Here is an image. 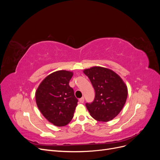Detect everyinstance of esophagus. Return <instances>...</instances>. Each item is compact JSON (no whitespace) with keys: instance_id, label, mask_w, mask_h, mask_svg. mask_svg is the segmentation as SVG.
<instances>
[{"instance_id":"1","label":"esophagus","mask_w":160,"mask_h":160,"mask_svg":"<svg viewBox=\"0 0 160 160\" xmlns=\"http://www.w3.org/2000/svg\"><path fill=\"white\" fill-rule=\"evenodd\" d=\"M79 102H80L81 103H83L84 101H85V99H84V98H81L79 99Z\"/></svg>"}]
</instances>
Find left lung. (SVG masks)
<instances>
[{"instance_id": "1", "label": "left lung", "mask_w": 160, "mask_h": 160, "mask_svg": "<svg viewBox=\"0 0 160 160\" xmlns=\"http://www.w3.org/2000/svg\"><path fill=\"white\" fill-rule=\"evenodd\" d=\"M95 91L93 101L87 103L91 116L99 122L112 120L123 109L128 98V88L122 79L108 68L93 67L83 71Z\"/></svg>"}]
</instances>
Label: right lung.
<instances>
[{
    "label": "right lung",
    "instance_id": "1",
    "mask_svg": "<svg viewBox=\"0 0 160 160\" xmlns=\"http://www.w3.org/2000/svg\"><path fill=\"white\" fill-rule=\"evenodd\" d=\"M72 72L61 70L52 72L42 80L36 91L38 109L56 126H65L73 117L78 100L69 86Z\"/></svg>",
    "mask_w": 160,
    "mask_h": 160
}]
</instances>
